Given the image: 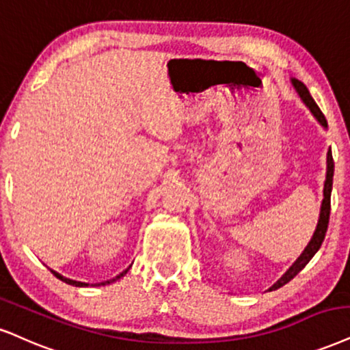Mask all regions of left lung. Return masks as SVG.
<instances>
[{
  "label": "left lung",
  "instance_id": "8db88e82",
  "mask_svg": "<svg viewBox=\"0 0 350 350\" xmlns=\"http://www.w3.org/2000/svg\"><path fill=\"white\" fill-rule=\"evenodd\" d=\"M291 83L294 85L295 92L299 94V97L301 98V102L305 103V107L312 111V115L317 118V122L321 124L323 128L327 129V122L325 118V115L321 113L320 107L317 105V102L313 100V97L310 96V90L307 89V85H305L301 81L295 79V77H291ZM333 175H334V162H333V154H331V149L327 150V157H326V180H325V188H323V201H321V209H320V217H318V224H317V228H314L313 232V237L312 240L308 241V245L305 247L304 252L299 258H297L294 265H292L286 271V274L280 278L278 282L273 284L267 291H275V288L282 287L284 284H287L288 280L294 279L297 274L300 273L301 269H304L305 266H307V262L312 260L314 256V253L318 252L321 247L323 240H325V235H326V230H327V222H329V211H331V189H333Z\"/></svg>",
  "mask_w": 350,
  "mask_h": 350
}]
</instances>
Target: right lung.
Here are the masks:
<instances>
[{"instance_id": "1", "label": "right lung", "mask_w": 350, "mask_h": 350, "mask_svg": "<svg viewBox=\"0 0 350 350\" xmlns=\"http://www.w3.org/2000/svg\"><path fill=\"white\" fill-rule=\"evenodd\" d=\"M129 267H131V266H129ZM129 267H128V269H129ZM128 269H124V271H123V273H122V274H118V275H116V278H113V279H110V280H105V282L96 284V286H107V284H111V282H115V280H118L120 278H123V275L128 273ZM51 273H53V274L56 275V278H58L59 280H63V282L70 284V286H76V287H88V286H89V284H85V282H79V280H72V279H68V278H64V275H62V274H59V273H56V271H53V269H51Z\"/></svg>"}]
</instances>
